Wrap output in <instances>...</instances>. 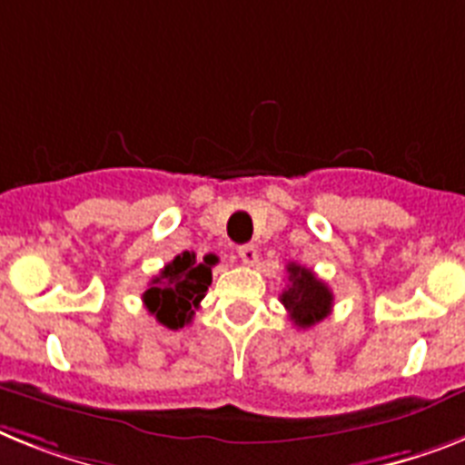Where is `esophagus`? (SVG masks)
Returning <instances> with one entry per match:
<instances>
[{
    "label": "esophagus",
    "instance_id": "esophagus-1",
    "mask_svg": "<svg viewBox=\"0 0 465 465\" xmlns=\"http://www.w3.org/2000/svg\"><path fill=\"white\" fill-rule=\"evenodd\" d=\"M239 257L245 264H255L257 262V248L252 243L239 245Z\"/></svg>",
    "mask_w": 465,
    "mask_h": 465
}]
</instances>
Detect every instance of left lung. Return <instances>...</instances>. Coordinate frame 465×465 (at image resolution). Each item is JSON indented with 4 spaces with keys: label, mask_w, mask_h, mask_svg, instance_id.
Masks as SVG:
<instances>
[{
    "label": "left lung",
    "mask_w": 465,
    "mask_h": 465,
    "mask_svg": "<svg viewBox=\"0 0 465 465\" xmlns=\"http://www.w3.org/2000/svg\"><path fill=\"white\" fill-rule=\"evenodd\" d=\"M288 286L281 292V302L291 314L292 323L300 329H310L323 317H329L333 307V292L329 286L314 276L307 267L291 262L288 264Z\"/></svg>",
    "instance_id": "obj_1"
}]
</instances>
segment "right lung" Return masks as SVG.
Masks as SVG:
<instances>
[{"instance_id":"right-lung-1","label":"right lung","mask_w":465,"mask_h":465,"mask_svg":"<svg viewBox=\"0 0 465 465\" xmlns=\"http://www.w3.org/2000/svg\"><path fill=\"white\" fill-rule=\"evenodd\" d=\"M214 264L217 255H205L203 260H196V252L189 251L177 255L148 283L142 295L146 310L167 329H184L213 283Z\"/></svg>"}]
</instances>
